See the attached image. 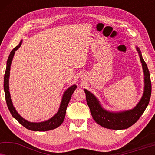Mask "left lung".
<instances>
[{
	"mask_svg": "<svg viewBox=\"0 0 155 155\" xmlns=\"http://www.w3.org/2000/svg\"><path fill=\"white\" fill-rule=\"evenodd\" d=\"M140 60L142 63L144 73V92L140 100L132 109L123 111H111L105 109L99 99L92 93L84 89L86 100L91 114L95 121L104 128L112 130H123L133 126L137 121L149 104L151 97L152 85L150 74L147 65L142 56L140 48L136 46Z\"/></svg>",
	"mask_w": 155,
	"mask_h": 155,
	"instance_id": "1",
	"label": "left lung"
}]
</instances>
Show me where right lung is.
I'll list each match as a JSON object with an SVG mask.
<instances>
[{"label": "right lung", "mask_w": 155, "mask_h": 155, "mask_svg": "<svg viewBox=\"0 0 155 155\" xmlns=\"http://www.w3.org/2000/svg\"><path fill=\"white\" fill-rule=\"evenodd\" d=\"M22 40H21L20 44L16 47H15L12 51L10 52L8 57V59L7 61V64H6V70L5 75H4V92H5V100L6 103H7L8 109L13 116V118L18 120L20 124H22L25 128L27 129H29L30 130L33 131H47L51 130L53 129H55L60 126L62 123L63 122L65 116V112H66V109L68 104L70 100H71V96L77 88V85L73 84L68 88L65 91L63 94L62 99H61V102L60 104V107L57 113L55 115L51 117L49 119L44 120L42 122H30L25 119L22 118L20 114L18 113L16 109H15L13 104H12L11 97H10V94L9 91V78H10V65H11L12 58L15 55V53L20 46L22 45Z\"/></svg>", "instance_id": "1"}]
</instances>
